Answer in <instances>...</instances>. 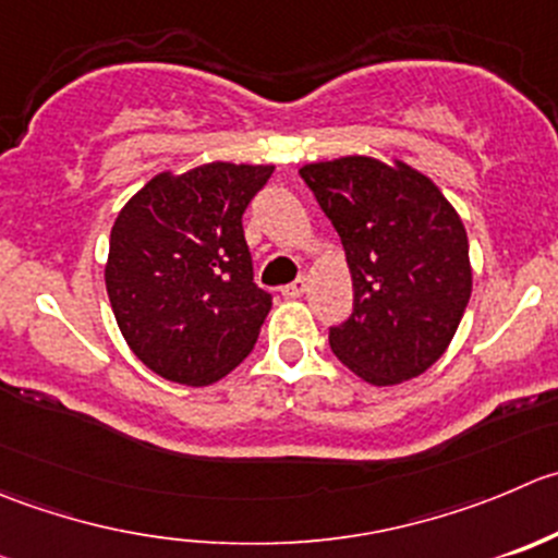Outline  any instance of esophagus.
Segmentation results:
<instances>
[{"instance_id": "34e87169", "label": "esophagus", "mask_w": 558, "mask_h": 558, "mask_svg": "<svg viewBox=\"0 0 558 558\" xmlns=\"http://www.w3.org/2000/svg\"><path fill=\"white\" fill-rule=\"evenodd\" d=\"M305 289H307V278H296L294 283L283 286V296L286 300H300V296L305 294Z\"/></svg>"}]
</instances>
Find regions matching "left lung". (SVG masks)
I'll use <instances>...</instances> for the list:
<instances>
[{
    "instance_id": "left-lung-1",
    "label": "left lung",
    "mask_w": 558,
    "mask_h": 558,
    "mask_svg": "<svg viewBox=\"0 0 558 558\" xmlns=\"http://www.w3.org/2000/svg\"><path fill=\"white\" fill-rule=\"evenodd\" d=\"M300 177L343 242L354 311L329 327L332 354L376 387L428 371L472 296L469 240L439 187L405 163L340 158Z\"/></svg>"
}]
</instances>
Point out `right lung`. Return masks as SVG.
Returning a JSON list of instances; mask_svg holds the SVG:
<instances>
[{
	"mask_svg": "<svg viewBox=\"0 0 558 558\" xmlns=\"http://www.w3.org/2000/svg\"><path fill=\"white\" fill-rule=\"evenodd\" d=\"M272 166L207 163L158 174L111 229L106 289L133 354L158 376L204 387L256 345L272 294L253 283L242 215Z\"/></svg>",
	"mask_w": 558,
	"mask_h": 558,
	"instance_id": "obj_1",
	"label": "right lung"
}]
</instances>
